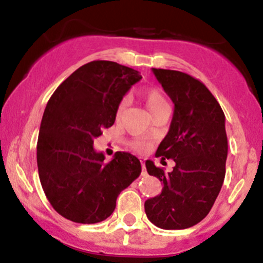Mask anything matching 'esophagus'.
Wrapping results in <instances>:
<instances>
[{"mask_svg":"<svg viewBox=\"0 0 263 263\" xmlns=\"http://www.w3.org/2000/svg\"><path fill=\"white\" fill-rule=\"evenodd\" d=\"M141 165H142V175H146V170H145V163L144 160H141Z\"/></svg>","mask_w":263,"mask_h":263,"instance_id":"1","label":"esophagus"}]
</instances>
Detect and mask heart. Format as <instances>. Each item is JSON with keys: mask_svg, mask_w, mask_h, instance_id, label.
<instances>
[{"mask_svg": "<svg viewBox=\"0 0 263 263\" xmlns=\"http://www.w3.org/2000/svg\"><path fill=\"white\" fill-rule=\"evenodd\" d=\"M141 98L142 100L145 101L147 109H149V111L152 114H154L155 111L162 109L163 106L168 105L167 100H165L162 91L157 87H149L142 90ZM124 108H126V99H123V100L118 104V106H117V118H121L122 114H123L124 111ZM132 146H134V149L144 150L145 147H146V144H145L142 140H136V141L132 142Z\"/></svg>", "mask_w": 263, "mask_h": 263, "instance_id": "1", "label": "heart"}]
</instances>
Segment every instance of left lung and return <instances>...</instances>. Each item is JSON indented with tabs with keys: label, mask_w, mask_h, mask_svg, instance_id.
<instances>
[{
	"label": "left lung",
	"mask_w": 263,
	"mask_h": 263,
	"mask_svg": "<svg viewBox=\"0 0 263 263\" xmlns=\"http://www.w3.org/2000/svg\"><path fill=\"white\" fill-rule=\"evenodd\" d=\"M175 104L170 131L155 157L173 159L171 172L146 160L147 173L163 182L162 193L145 202L150 222L165 230L196 225L210 213L222 187L228 158L225 114L204 83L170 69L153 68Z\"/></svg>",
	"instance_id": "left-lung-1"
}]
</instances>
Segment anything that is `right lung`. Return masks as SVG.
Here are the masks:
<instances>
[{
  "label": "right lung",
  "mask_w": 263,
  "mask_h": 263,
  "mask_svg": "<svg viewBox=\"0 0 263 263\" xmlns=\"http://www.w3.org/2000/svg\"><path fill=\"white\" fill-rule=\"evenodd\" d=\"M139 72L95 60L73 72L46 105L37 141L41 185L53 210L77 223L106 220L119 193L141 173L135 155L117 152L106 163L93 140L114 124L117 106Z\"/></svg>",
  "instance_id": "add662e5"
}]
</instances>
